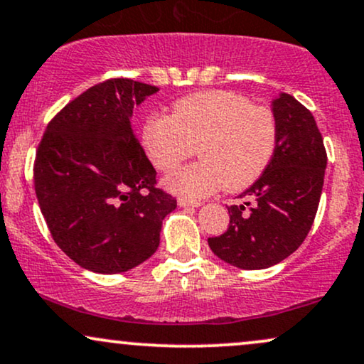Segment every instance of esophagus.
I'll use <instances>...</instances> for the list:
<instances>
[{"mask_svg": "<svg viewBox=\"0 0 364 364\" xmlns=\"http://www.w3.org/2000/svg\"><path fill=\"white\" fill-rule=\"evenodd\" d=\"M178 205H179V207H183V208H188V207H200L198 201H190V200H186V198H179V200H178Z\"/></svg>", "mask_w": 364, "mask_h": 364, "instance_id": "34e87169", "label": "esophagus"}]
</instances>
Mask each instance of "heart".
I'll use <instances>...</instances> for the list:
<instances>
[{
  "mask_svg": "<svg viewBox=\"0 0 364 364\" xmlns=\"http://www.w3.org/2000/svg\"><path fill=\"white\" fill-rule=\"evenodd\" d=\"M142 144L159 171H173L198 151V163L174 171L164 185L198 200L222 186L240 191L262 176L278 146V122L268 107L234 91H205L178 100L171 115L149 117Z\"/></svg>",
  "mask_w": 364,
  "mask_h": 364,
  "instance_id": "obj_1",
  "label": "heart"
}]
</instances>
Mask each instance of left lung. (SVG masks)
<instances>
[{
	"label": "left lung",
	"instance_id": "1",
	"mask_svg": "<svg viewBox=\"0 0 364 364\" xmlns=\"http://www.w3.org/2000/svg\"><path fill=\"white\" fill-rule=\"evenodd\" d=\"M278 122V146L268 169L229 207V229L210 237L215 256L240 269H264L301 246L322 195L327 154L315 118L291 95L271 103Z\"/></svg>",
	"mask_w": 364,
	"mask_h": 364
}]
</instances>
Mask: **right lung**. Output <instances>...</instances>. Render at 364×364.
Instances as JSON below:
<instances>
[{
  "mask_svg": "<svg viewBox=\"0 0 364 364\" xmlns=\"http://www.w3.org/2000/svg\"><path fill=\"white\" fill-rule=\"evenodd\" d=\"M159 87L127 77L91 86L47 125L33 164L52 239L81 268L117 274L159 247L176 200L156 188V169L135 139L134 107Z\"/></svg>",
  "mask_w": 364,
  "mask_h": 364,
  "instance_id": "obj_1",
  "label": "right lung"
}]
</instances>
